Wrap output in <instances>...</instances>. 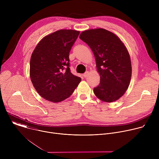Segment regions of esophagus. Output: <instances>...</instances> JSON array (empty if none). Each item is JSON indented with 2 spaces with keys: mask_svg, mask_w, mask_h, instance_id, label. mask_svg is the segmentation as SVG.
<instances>
[{
  "mask_svg": "<svg viewBox=\"0 0 159 159\" xmlns=\"http://www.w3.org/2000/svg\"><path fill=\"white\" fill-rule=\"evenodd\" d=\"M88 75H89V72H85L84 74H83V76H84V77H87V76H88Z\"/></svg>",
  "mask_w": 159,
  "mask_h": 159,
  "instance_id": "1",
  "label": "esophagus"
}]
</instances>
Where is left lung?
<instances>
[{"mask_svg": "<svg viewBox=\"0 0 159 159\" xmlns=\"http://www.w3.org/2000/svg\"><path fill=\"white\" fill-rule=\"evenodd\" d=\"M79 38L91 48L100 75L94 93L104 102L118 100L128 88L131 77L130 57L125 44L114 33L102 28L84 31Z\"/></svg>", "mask_w": 159, "mask_h": 159, "instance_id": "obj_1", "label": "left lung"}]
</instances>
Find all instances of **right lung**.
Returning a JSON list of instances; mask_svg holds the SVG:
<instances>
[{
	"label": "right lung",
	"mask_w": 159,
	"mask_h": 159,
	"mask_svg": "<svg viewBox=\"0 0 159 159\" xmlns=\"http://www.w3.org/2000/svg\"><path fill=\"white\" fill-rule=\"evenodd\" d=\"M80 32L61 30L44 37L30 60V78L38 93L53 102L69 98L81 81L70 70L69 53Z\"/></svg>",
	"instance_id": "right-lung-1"
}]
</instances>
